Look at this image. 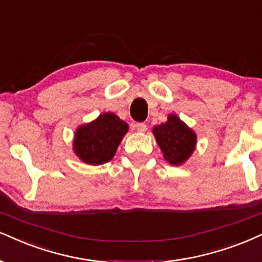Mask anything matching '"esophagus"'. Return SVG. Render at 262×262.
<instances>
[{"instance_id":"obj_1","label":"esophagus","mask_w":262,"mask_h":262,"mask_svg":"<svg viewBox=\"0 0 262 262\" xmlns=\"http://www.w3.org/2000/svg\"><path fill=\"white\" fill-rule=\"evenodd\" d=\"M136 128L138 132H146L147 131V125L144 122H137Z\"/></svg>"}]
</instances>
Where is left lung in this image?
Listing matches in <instances>:
<instances>
[{"mask_svg":"<svg viewBox=\"0 0 262 262\" xmlns=\"http://www.w3.org/2000/svg\"><path fill=\"white\" fill-rule=\"evenodd\" d=\"M164 158L172 165H180L188 159L195 147V134L176 115H169L166 122L153 130Z\"/></svg>","mask_w":262,"mask_h":262,"instance_id":"left-lung-1","label":"left lung"}]
</instances>
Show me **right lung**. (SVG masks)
Returning <instances> with one entry per match:
<instances>
[{"instance_id":"add662e5","label":"right lung","mask_w":262,"mask_h":262,"mask_svg":"<svg viewBox=\"0 0 262 262\" xmlns=\"http://www.w3.org/2000/svg\"><path fill=\"white\" fill-rule=\"evenodd\" d=\"M127 132V124L113 113L99 115L91 124L77 128L74 150L82 161L99 165L114 157L116 148Z\"/></svg>"}]
</instances>
